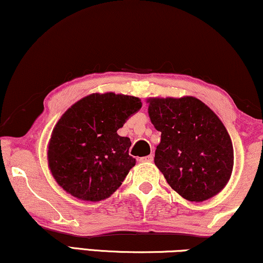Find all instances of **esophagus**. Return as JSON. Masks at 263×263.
<instances>
[{"label": "esophagus", "mask_w": 263, "mask_h": 263, "mask_svg": "<svg viewBox=\"0 0 263 263\" xmlns=\"http://www.w3.org/2000/svg\"><path fill=\"white\" fill-rule=\"evenodd\" d=\"M139 161H141V163H151V161H153V156L152 154H149V156L147 157H142L140 158Z\"/></svg>", "instance_id": "esophagus-1"}]
</instances>
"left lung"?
Listing matches in <instances>:
<instances>
[{"label": "left lung", "instance_id": "8db88e82", "mask_svg": "<svg viewBox=\"0 0 263 263\" xmlns=\"http://www.w3.org/2000/svg\"><path fill=\"white\" fill-rule=\"evenodd\" d=\"M148 114L161 133L154 163L175 192L194 202L208 200L226 185L233 147L217 115L194 97L149 98Z\"/></svg>", "mask_w": 263, "mask_h": 263}]
</instances>
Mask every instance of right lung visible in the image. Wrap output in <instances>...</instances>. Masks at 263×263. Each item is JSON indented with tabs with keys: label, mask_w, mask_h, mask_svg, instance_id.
I'll list each match as a JSON object with an SVG mask.
<instances>
[{
	"label": "right lung",
	"mask_w": 263,
	"mask_h": 263,
	"mask_svg": "<svg viewBox=\"0 0 263 263\" xmlns=\"http://www.w3.org/2000/svg\"><path fill=\"white\" fill-rule=\"evenodd\" d=\"M141 109L139 98L93 93L75 103L52 130L48 160L56 182L78 199L109 197L135 165L130 139L117 130Z\"/></svg>",
	"instance_id": "1"
}]
</instances>
